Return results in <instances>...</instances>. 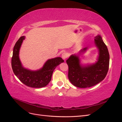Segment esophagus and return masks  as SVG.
I'll return each mask as SVG.
<instances>
[{"label":"esophagus","instance_id":"obj_1","mask_svg":"<svg viewBox=\"0 0 122 122\" xmlns=\"http://www.w3.org/2000/svg\"><path fill=\"white\" fill-rule=\"evenodd\" d=\"M67 57H68V54L66 53V52H64V53H63L62 54V58L64 60L67 58Z\"/></svg>","mask_w":122,"mask_h":122}]
</instances>
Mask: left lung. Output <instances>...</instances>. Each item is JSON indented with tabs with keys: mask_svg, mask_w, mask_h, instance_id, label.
Returning a JSON list of instances; mask_svg holds the SVG:
<instances>
[{
	"mask_svg": "<svg viewBox=\"0 0 122 122\" xmlns=\"http://www.w3.org/2000/svg\"><path fill=\"white\" fill-rule=\"evenodd\" d=\"M95 44L99 56L95 63L83 65L79 55H71L66 60L68 66V76L72 85L79 88H87L98 84L105 78L109 68V54L102 38L98 35L95 37ZM88 47L80 51L85 53Z\"/></svg>",
	"mask_w": 122,
	"mask_h": 122,
	"instance_id": "left-lung-1",
	"label": "left lung"
}]
</instances>
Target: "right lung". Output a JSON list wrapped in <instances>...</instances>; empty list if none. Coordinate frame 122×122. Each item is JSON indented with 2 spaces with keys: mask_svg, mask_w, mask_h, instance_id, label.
<instances>
[{
  "mask_svg": "<svg viewBox=\"0 0 122 122\" xmlns=\"http://www.w3.org/2000/svg\"><path fill=\"white\" fill-rule=\"evenodd\" d=\"M25 36H21L16 42L13 48L12 67L14 73L24 84L33 88H41L46 86L51 81L55 69L64 62L61 57L48 59L43 67L36 71L30 70L23 66L19 58V51Z\"/></svg>",
  "mask_w": 122,
  "mask_h": 122,
  "instance_id": "right-lung-1",
  "label": "right lung"
}]
</instances>
